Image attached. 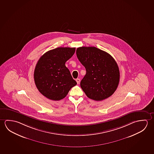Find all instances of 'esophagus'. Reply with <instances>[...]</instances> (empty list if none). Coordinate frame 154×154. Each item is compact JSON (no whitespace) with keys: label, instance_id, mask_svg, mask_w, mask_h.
Listing matches in <instances>:
<instances>
[{"label":"esophagus","instance_id":"34e87169","mask_svg":"<svg viewBox=\"0 0 154 154\" xmlns=\"http://www.w3.org/2000/svg\"><path fill=\"white\" fill-rule=\"evenodd\" d=\"M76 81L78 84H79V83H80V79H79V78H77V79H76Z\"/></svg>","mask_w":154,"mask_h":154}]
</instances>
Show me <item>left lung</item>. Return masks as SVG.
I'll use <instances>...</instances> for the list:
<instances>
[{
	"instance_id": "1",
	"label": "left lung",
	"mask_w": 154,
	"mask_h": 154,
	"mask_svg": "<svg viewBox=\"0 0 154 154\" xmlns=\"http://www.w3.org/2000/svg\"><path fill=\"white\" fill-rule=\"evenodd\" d=\"M76 55L86 71L81 87L87 97L101 101L112 96L120 80L118 66L113 57L94 47H79Z\"/></svg>"
}]
</instances>
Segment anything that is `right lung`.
<instances>
[{"instance_id": "obj_1", "label": "right lung", "mask_w": 154, "mask_h": 154, "mask_svg": "<svg viewBox=\"0 0 154 154\" xmlns=\"http://www.w3.org/2000/svg\"><path fill=\"white\" fill-rule=\"evenodd\" d=\"M75 50V48L58 47L45 53L38 60L34 73V82L38 90L47 98L62 99L77 84L65 66Z\"/></svg>"}]
</instances>
